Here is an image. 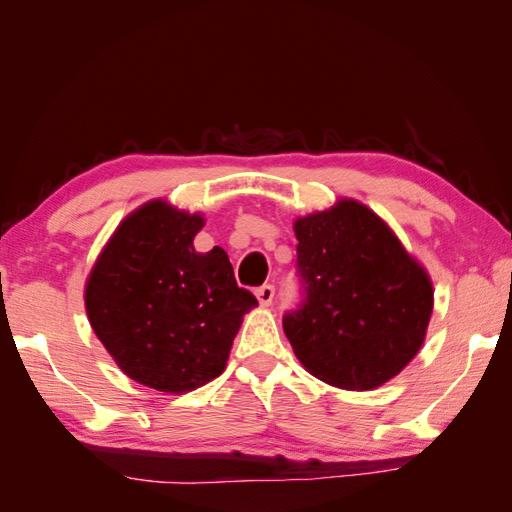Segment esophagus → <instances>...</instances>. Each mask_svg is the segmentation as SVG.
<instances>
[{
	"label": "esophagus",
	"mask_w": 512,
	"mask_h": 512,
	"mask_svg": "<svg viewBox=\"0 0 512 512\" xmlns=\"http://www.w3.org/2000/svg\"><path fill=\"white\" fill-rule=\"evenodd\" d=\"M273 297H275V288H273L271 284H265V286H260V288L256 290V299H258V303H260L262 307H269L271 301H273Z\"/></svg>",
	"instance_id": "obj_1"
}]
</instances>
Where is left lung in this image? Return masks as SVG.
Here are the masks:
<instances>
[{"label":"left lung","instance_id":"8db88e82","mask_svg":"<svg viewBox=\"0 0 512 512\" xmlns=\"http://www.w3.org/2000/svg\"><path fill=\"white\" fill-rule=\"evenodd\" d=\"M299 309L284 333L301 365L337 389L371 391L395 378L421 350L433 286L380 215L339 198L294 220Z\"/></svg>","mask_w":512,"mask_h":512}]
</instances>
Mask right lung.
Masks as SVG:
<instances>
[{
  "label": "right lung",
  "mask_w": 512,
  "mask_h": 512,
  "mask_svg": "<svg viewBox=\"0 0 512 512\" xmlns=\"http://www.w3.org/2000/svg\"><path fill=\"white\" fill-rule=\"evenodd\" d=\"M203 226L200 213L149 200L117 226L87 277L91 329L123 374L162 393L218 378L258 305L222 247L194 250Z\"/></svg>",
  "instance_id": "add662e5"
}]
</instances>
